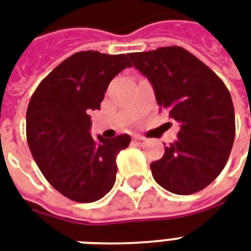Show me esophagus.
<instances>
[{
	"mask_svg": "<svg viewBox=\"0 0 251 251\" xmlns=\"http://www.w3.org/2000/svg\"><path fill=\"white\" fill-rule=\"evenodd\" d=\"M134 142L137 143V145H143L145 143V138H142V137H135Z\"/></svg>",
	"mask_w": 251,
	"mask_h": 251,
	"instance_id": "34e87169",
	"label": "esophagus"
}]
</instances>
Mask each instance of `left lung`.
Instances as JSON below:
<instances>
[{
	"mask_svg": "<svg viewBox=\"0 0 251 251\" xmlns=\"http://www.w3.org/2000/svg\"><path fill=\"white\" fill-rule=\"evenodd\" d=\"M129 57L152 84L158 105L180 124L176 141L150 164L152 176L172 194L201 191L219 176L230 155L236 135L230 93L209 67L177 46Z\"/></svg>",
	"mask_w": 251,
	"mask_h": 251,
	"instance_id": "left-lung-1",
	"label": "left lung"
}]
</instances>
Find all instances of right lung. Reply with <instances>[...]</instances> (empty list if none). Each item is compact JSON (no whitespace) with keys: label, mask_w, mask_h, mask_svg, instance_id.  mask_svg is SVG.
Listing matches in <instances>:
<instances>
[{"label":"right lung","mask_w":251,"mask_h":251,"mask_svg":"<svg viewBox=\"0 0 251 251\" xmlns=\"http://www.w3.org/2000/svg\"><path fill=\"white\" fill-rule=\"evenodd\" d=\"M129 53L80 51L53 68L31 96L26 113L27 143L50 184L77 202L104 198L116 181V156L130 135L89 134L88 113L100 109L109 83L126 67Z\"/></svg>","instance_id":"1"}]
</instances>
